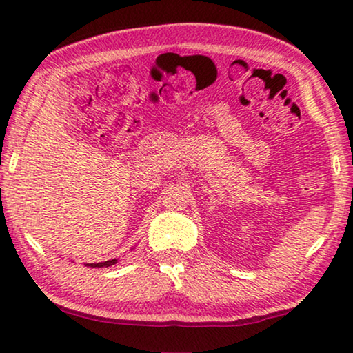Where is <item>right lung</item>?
<instances>
[{
	"instance_id": "obj_1",
	"label": "right lung",
	"mask_w": 353,
	"mask_h": 353,
	"mask_svg": "<svg viewBox=\"0 0 353 353\" xmlns=\"http://www.w3.org/2000/svg\"><path fill=\"white\" fill-rule=\"evenodd\" d=\"M117 261H118V259L107 260V261H103V263H85V266H90V268H107V266L115 265Z\"/></svg>"
}]
</instances>
